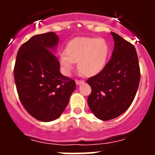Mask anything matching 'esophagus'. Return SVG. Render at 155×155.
I'll use <instances>...</instances> for the list:
<instances>
[{
  "mask_svg": "<svg viewBox=\"0 0 155 155\" xmlns=\"http://www.w3.org/2000/svg\"><path fill=\"white\" fill-rule=\"evenodd\" d=\"M76 85H80V84L84 83V81L79 80V79H76Z\"/></svg>",
  "mask_w": 155,
  "mask_h": 155,
  "instance_id": "obj_1",
  "label": "esophagus"
}]
</instances>
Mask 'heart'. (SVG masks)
I'll return each instance as SVG.
<instances>
[{
    "mask_svg": "<svg viewBox=\"0 0 155 155\" xmlns=\"http://www.w3.org/2000/svg\"><path fill=\"white\" fill-rule=\"evenodd\" d=\"M64 52L61 55L60 63L67 74L72 71L74 63H78L82 74L91 76L104 68L110 48L104 38L77 37L69 42Z\"/></svg>",
    "mask_w": 155,
    "mask_h": 155,
    "instance_id": "1",
    "label": "heart"
}]
</instances>
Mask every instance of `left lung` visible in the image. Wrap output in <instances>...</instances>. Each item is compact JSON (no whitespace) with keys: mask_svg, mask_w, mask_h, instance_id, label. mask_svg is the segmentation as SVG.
Wrapping results in <instances>:
<instances>
[{"mask_svg":"<svg viewBox=\"0 0 155 155\" xmlns=\"http://www.w3.org/2000/svg\"><path fill=\"white\" fill-rule=\"evenodd\" d=\"M115 41L112 58L100 73L87 80L91 87L87 104L103 121L117 118L134 101L140 80L138 56L134 46L111 32Z\"/></svg>","mask_w":155,"mask_h":155,"instance_id":"left-lung-1","label":"left lung"}]
</instances>
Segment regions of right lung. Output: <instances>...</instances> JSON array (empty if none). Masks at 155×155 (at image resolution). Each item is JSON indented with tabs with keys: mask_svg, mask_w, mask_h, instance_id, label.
I'll return each instance as SVG.
<instances>
[{
	"mask_svg": "<svg viewBox=\"0 0 155 155\" xmlns=\"http://www.w3.org/2000/svg\"><path fill=\"white\" fill-rule=\"evenodd\" d=\"M58 43L54 32L34 36L19 48L14 67L21 104L31 116L45 122L61 115L76 88L73 79L61 75L58 60L48 49Z\"/></svg>",
	"mask_w": 155,
	"mask_h": 155,
	"instance_id": "add662e5",
	"label": "right lung"
}]
</instances>
